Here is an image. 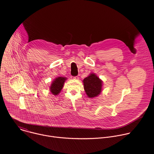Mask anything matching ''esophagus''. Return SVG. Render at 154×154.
<instances>
[{"mask_svg":"<svg viewBox=\"0 0 154 154\" xmlns=\"http://www.w3.org/2000/svg\"><path fill=\"white\" fill-rule=\"evenodd\" d=\"M71 79H79V77L78 76H75V77H71Z\"/></svg>","mask_w":154,"mask_h":154,"instance_id":"esophagus-1","label":"esophagus"}]
</instances>
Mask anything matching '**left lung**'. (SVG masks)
Instances as JSON below:
<instances>
[{
    "label": "left lung",
    "instance_id": "obj_1",
    "mask_svg": "<svg viewBox=\"0 0 154 154\" xmlns=\"http://www.w3.org/2000/svg\"><path fill=\"white\" fill-rule=\"evenodd\" d=\"M84 90L90 98L97 96L102 90V81L94 74H90L83 79Z\"/></svg>",
    "mask_w": 154,
    "mask_h": 154
}]
</instances>
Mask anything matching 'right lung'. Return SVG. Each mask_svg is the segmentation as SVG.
I'll use <instances>...</instances> for the list:
<instances>
[{"label":"right lung","mask_w":154,"mask_h":154,"mask_svg":"<svg viewBox=\"0 0 154 154\" xmlns=\"http://www.w3.org/2000/svg\"><path fill=\"white\" fill-rule=\"evenodd\" d=\"M66 80V78L60 77L56 78L53 81L50 88V91L54 95H57L60 93Z\"/></svg>","instance_id":"obj_1"}]
</instances>
